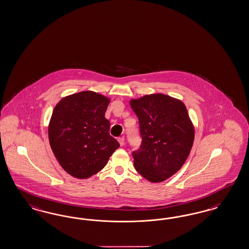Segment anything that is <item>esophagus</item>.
<instances>
[{
	"mask_svg": "<svg viewBox=\"0 0 249 249\" xmlns=\"http://www.w3.org/2000/svg\"><path fill=\"white\" fill-rule=\"evenodd\" d=\"M118 142H120V146L124 145V142H125V139L124 137H120L118 139Z\"/></svg>",
	"mask_w": 249,
	"mask_h": 249,
	"instance_id": "1",
	"label": "esophagus"
}]
</instances>
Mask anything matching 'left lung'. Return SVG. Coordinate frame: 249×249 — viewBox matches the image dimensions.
<instances>
[{
    "label": "left lung",
    "instance_id": "obj_1",
    "mask_svg": "<svg viewBox=\"0 0 249 249\" xmlns=\"http://www.w3.org/2000/svg\"><path fill=\"white\" fill-rule=\"evenodd\" d=\"M137 115L142 145L133 152L138 173L152 183L171 178L185 163L195 129L185 104L167 94H145L130 99Z\"/></svg>",
    "mask_w": 249,
    "mask_h": 249
}]
</instances>
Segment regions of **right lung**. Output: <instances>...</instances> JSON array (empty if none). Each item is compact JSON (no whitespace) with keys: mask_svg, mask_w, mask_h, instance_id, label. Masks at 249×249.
<instances>
[{"mask_svg":"<svg viewBox=\"0 0 249 249\" xmlns=\"http://www.w3.org/2000/svg\"><path fill=\"white\" fill-rule=\"evenodd\" d=\"M110 98L82 91L60 99L49 123V141L61 167L85 179L102 170L120 143L109 134L105 113Z\"/></svg>","mask_w":249,"mask_h":249,"instance_id":"right-lung-1","label":"right lung"}]
</instances>
